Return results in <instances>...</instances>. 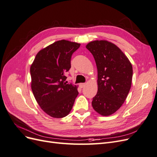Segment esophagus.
Listing matches in <instances>:
<instances>
[{"label": "esophagus", "instance_id": "obj_1", "mask_svg": "<svg viewBox=\"0 0 157 157\" xmlns=\"http://www.w3.org/2000/svg\"><path fill=\"white\" fill-rule=\"evenodd\" d=\"M85 86H86V84H85V83H81V84H80V87L81 88H84Z\"/></svg>", "mask_w": 157, "mask_h": 157}]
</instances>
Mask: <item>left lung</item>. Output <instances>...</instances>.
<instances>
[{"label":"left lung","instance_id":"left-lung-1","mask_svg":"<svg viewBox=\"0 0 157 157\" xmlns=\"http://www.w3.org/2000/svg\"><path fill=\"white\" fill-rule=\"evenodd\" d=\"M98 69V92L92 107L101 116H110L121 108L131 88L132 63L115 44L105 40L89 42Z\"/></svg>","mask_w":157,"mask_h":157}]
</instances>
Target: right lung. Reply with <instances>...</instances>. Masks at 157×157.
Instances as JSON below:
<instances>
[{
    "label": "right lung",
    "instance_id": "obj_1",
    "mask_svg": "<svg viewBox=\"0 0 157 157\" xmlns=\"http://www.w3.org/2000/svg\"><path fill=\"white\" fill-rule=\"evenodd\" d=\"M80 43L58 40L40 50L30 67L31 86L36 102L53 118L68 115L77 98L78 86L65 82L71 58Z\"/></svg>",
    "mask_w": 157,
    "mask_h": 157
}]
</instances>
